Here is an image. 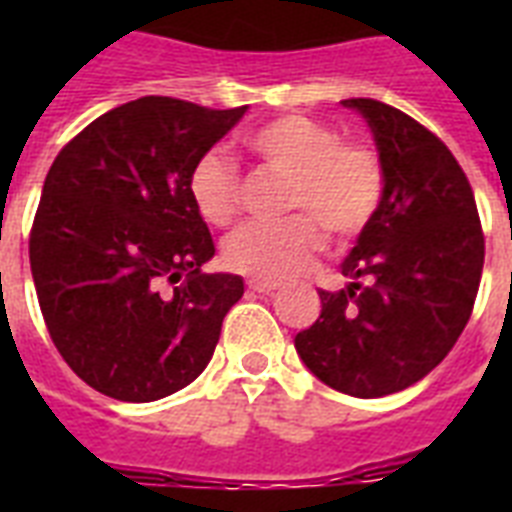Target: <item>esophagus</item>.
<instances>
[{
    "label": "esophagus",
    "mask_w": 512,
    "mask_h": 512,
    "mask_svg": "<svg viewBox=\"0 0 512 512\" xmlns=\"http://www.w3.org/2000/svg\"><path fill=\"white\" fill-rule=\"evenodd\" d=\"M247 287L252 289V292H260V295H271V292H276V289H279V284H276V281L252 279V281H247Z\"/></svg>",
    "instance_id": "1"
}]
</instances>
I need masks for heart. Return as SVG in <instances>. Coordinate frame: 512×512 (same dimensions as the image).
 <instances>
[{
  "label": "heart",
  "instance_id": "obj_1",
  "mask_svg": "<svg viewBox=\"0 0 512 512\" xmlns=\"http://www.w3.org/2000/svg\"><path fill=\"white\" fill-rule=\"evenodd\" d=\"M244 146L271 172L289 177L279 223H247L223 241V263L252 279H287L303 271L335 239H356L372 225L385 199V167L364 140H342L329 124L303 114H281L249 132ZM185 191L196 215L223 228L239 215L241 175L231 159L207 151L193 162Z\"/></svg>",
  "mask_w": 512,
  "mask_h": 512
}]
</instances>
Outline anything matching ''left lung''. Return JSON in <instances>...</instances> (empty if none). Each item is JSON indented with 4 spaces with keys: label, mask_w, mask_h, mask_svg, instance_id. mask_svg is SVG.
<instances>
[{
    "label": "left lung",
    "mask_w": 512,
    "mask_h": 512,
    "mask_svg": "<svg viewBox=\"0 0 512 512\" xmlns=\"http://www.w3.org/2000/svg\"><path fill=\"white\" fill-rule=\"evenodd\" d=\"M342 103L372 127L385 199L342 263L350 284L321 289V316L295 348L329 388L380 398L422 380L462 335L484 271V228L444 140L380 100Z\"/></svg>",
    "instance_id": "left-lung-1"
}]
</instances>
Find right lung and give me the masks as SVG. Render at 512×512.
<instances>
[{
    "mask_svg": "<svg viewBox=\"0 0 512 512\" xmlns=\"http://www.w3.org/2000/svg\"><path fill=\"white\" fill-rule=\"evenodd\" d=\"M148 95L71 138L44 177L28 257L44 324L76 377L146 404L204 372L244 295L215 255L185 180L244 116Z\"/></svg>",
    "mask_w": 512,
    "mask_h": 512,
    "instance_id": "right-lung-1",
    "label": "right lung"
}]
</instances>
